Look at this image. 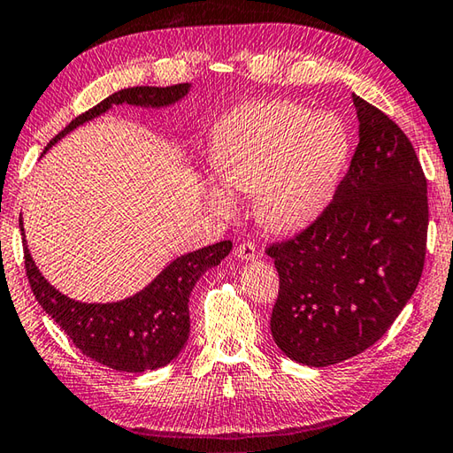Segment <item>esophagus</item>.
I'll use <instances>...</instances> for the list:
<instances>
[{"label":"esophagus","mask_w":453,"mask_h":453,"mask_svg":"<svg viewBox=\"0 0 453 453\" xmlns=\"http://www.w3.org/2000/svg\"><path fill=\"white\" fill-rule=\"evenodd\" d=\"M235 255H237L242 261H255L257 257H259V250H257L255 243L245 242V243H239V245L235 247Z\"/></svg>","instance_id":"34e87169"}]
</instances>
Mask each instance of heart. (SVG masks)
Returning <instances> with one entry per match:
<instances>
[{"mask_svg":"<svg viewBox=\"0 0 453 453\" xmlns=\"http://www.w3.org/2000/svg\"><path fill=\"white\" fill-rule=\"evenodd\" d=\"M348 158L349 135L335 115L287 100L247 104L214 129L210 168L219 184L203 186V198L219 216H234L232 192L255 194L265 229L298 232L330 206Z\"/></svg>","mask_w":453,"mask_h":453,"instance_id":"obj_1","label":"heart"}]
</instances>
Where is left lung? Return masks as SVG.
Segmentation results:
<instances>
[{
    "label": "left lung",
    "instance_id": "left-lung-1",
    "mask_svg": "<svg viewBox=\"0 0 453 453\" xmlns=\"http://www.w3.org/2000/svg\"><path fill=\"white\" fill-rule=\"evenodd\" d=\"M359 143L324 214L273 243L279 271L273 340L287 357L327 367L383 338L418 287L426 255L428 196L403 129L351 94Z\"/></svg>",
    "mask_w": 453,
    "mask_h": 453
}]
</instances>
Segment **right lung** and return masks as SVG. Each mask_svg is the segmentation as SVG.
<instances>
[{
    "mask_svg": "<svg viewBox=\"0 0 453 453\" xmlns=\"http://www.w3.org/2000/svg\"><path fill=\"white\" fill-rule=\"evenodd\" d=\"M192 84L168 88L135 86L115 92L96 108L70 121L50 141L44 153L70 131L100 118L113 105L127 104L133 108L161 110L184 100ZM19 227L25 247L27 277L44 312L65 330L86 357L110 369L135 375L149 369H161L179 357L190 334V292L203 273L216 267L232 251V242L202 247V250L176 257L137 295L118 300V303H82V300L62 295L42 277L27 247L23 218H19Z\"/></svg>",
    "mask_w": 453,
    "mask_h": 453,
    "instance_id": "right-lung-1",
    "label": "right lung"
}]
</instances>
